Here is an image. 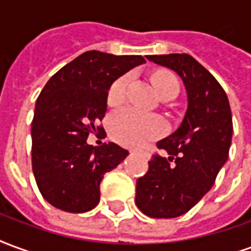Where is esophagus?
Wrapping results in <instances>:
<instances>
[{
	"instance_id": "1",
	"label": "esophagus",
	"mask_w": 251,
	"mask_h": 251,
	"mask_svg": "<svg viewBox=\"0 0 251 251\" xmlns=\"http://www.w3.org/2000/svg\"><path fill=\"white\" fill-rule=\"evenodd\" d=\"M139 153H140V155H143L144 158H150V153H148L147 151H139Z\"/></svg>"
}]
</instances>
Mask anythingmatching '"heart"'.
I'll list each match as a JSON object with an SVG mask.
<instances>
[{"label":"heart","mask_w":251,"mask_h":251,"mask_svg":"<svg viewBox=\"0 0 251 251\" xmlns=\"http://www.w3.org/2000/svg\"><path fill=\"white\" fill-rule=\"evenodd\" d=\"M128 83L129 75H124L111 85L107 98L109 105L115 107L126 100ZM152 83L159 96L168 92H179L178 78L167 71L153 73ZM108 128L116 142L129 147H136L160 136L166 131V123L163 119L155 115L140 112L135 108H123L109 116Z\"/></svg>","instance_id":"obj_1"}]
</instances>
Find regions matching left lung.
Instances as JSON below:
<instances>
[{
  "mask_svg": "<svg viewBox=\"0 0 251 251\" xmlns=\"http://www.w3.org/2000/svg\"><path fill=\"white\" fill-rule=\"evenodd\" d=\"M173 69L186 88L187 109L179 128L158 142L168 158L153 155L136 182L135 203L151 218H176L187 213L213 187L226 163L233 136L226 92L207 69L186 53L147 56Z\"/></svg>",
  "mask_w": 251,
  "mask_h": 251,
  "instance_id": "8db88e82",
  "label": "left lung"
}]
</instances>
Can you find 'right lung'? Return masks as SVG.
Wrapping results in <instances>:
<instances>
[{"mask_svg":"<svg viewBox=\"0 0 251 251\" xmlns=\"http://www.w3.org/2000/svg\"><path fill=\"white\" fill-rule=\"evenodd\" d=\"M146 63L142 56L89 50L54 73L40 93L32 122V168L44 199L68 213H85L100 202L104 174L128 155L115 143L93 147L89 133L107 112L112 83Z\"/></svg>","mask_w":251,"mask_h":251,"instance_id":"right-lung-1","label":"right lung"}]
</instances>
